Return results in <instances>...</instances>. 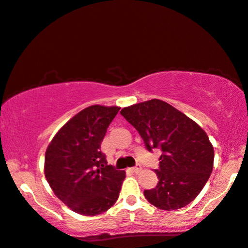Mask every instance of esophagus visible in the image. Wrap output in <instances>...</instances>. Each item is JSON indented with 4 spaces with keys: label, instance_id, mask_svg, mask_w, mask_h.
<instances>
[{
    "label": "esophagus",
    "instance_id": "34e87169",
    "mask_svg": "<svg viewBox=\"0 0 248 248\" xmlns=\"http://www.w3.org/2000/svg\"><path fill=\"white\" fill-rule=\"evenodd\" d=\"M133 171L135 173H140L141 171V167L140 166H136L135 168H133Z\"/></svg>",
    "mask_w": 248,
    "mask_h": 248
}]
</instances>
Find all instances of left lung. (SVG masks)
<instances>
[{"label":"left lung","mask_w":248,"mask_h":248,"mask_svg":"<svg viewBox=\"0 0 248 248\" xmlns=\"http://www.w3.org/2000/svg\"><path fill=\"white\" fill-rule=\"evenodd\" d=\"M120 113L138 131L148 151H162L155 170L156 187L144 191L148 202L173 211L195 200L213 169L214 150L205 131L183 112L156 98L124 108Z\"/></svg>","instance_id":"1"}]
</instances>
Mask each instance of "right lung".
Masks as SVG:
<instances>
[{"label":"right lung","instance_id":"right-lung-1","mask_svg":"<svg viewBox=\"0 0 248 248\" xmlns=\"http://www.w3.org/2000/svg\"><path fill=\"white\" fill-rule=\"evenodd\" d=\"M119 107L92 105L55 134L45 153L44 173L65 205L81 216H97L117 202L126 172L108 166L101 143Z\"/></svg>","mask_w":248,"mask_h":248}]
</instances>
